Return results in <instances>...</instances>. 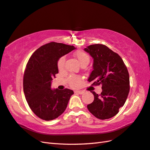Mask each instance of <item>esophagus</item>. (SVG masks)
<instances>
[{
    "mask_svg": "<svg viewBox=\"0 0 150 150\" xmlns=\"http://www.w3.org/2000/svg\"><path fill=\"white\" fill-rule=\"evenodd\" d=\"M75 93L79 94V95H82V94L83 93V91H75Z\"/></svg>",
    "mask_w": 150,
    "mask_h": 150,
    "instance_id": "34e87169",
    "label": "esophagus"
}]
</instances>
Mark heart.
I'll use <instances>...</instances> for the list:
<instances>
[{
	"instance_id": "heart-1",
	"label": "heart",
	"mask_w": 150,
	"mask_h": 150,
	"mask_svg": "<svg viewBox=\"0 0 150 150\" xmlns=\"http://www.w3.org/2000/svg\"><path fill=\"white\" fill-rule=\"evenodd\" d=\"M75 57L77 59V61L81 66L87 64L90 61V57L89 54L87 52L83 51V50H77L75 52L74 54ZM65 61L66 58L65 57H61L59 58L57 61V68L59 70H62L63 69L65 66ZM68 81L69 86L72 88H77L80 85V82H81V78L78 76H76L74 75H71L68 76Z\"/></svg>"
}]
</instances>
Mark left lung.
Returning a JSON list of instances; mask_svg holds the SVG:
<instances>
[{"label":"left lung","mask_w":150,"mask_h":150,"mask_svg":"<svg viewBox=\"0 0 150 150\" xmlns=\"http://www.w3.org/2000/svg\"><path fill=\"white\" fill-rule=\"evenodd\" d=\"M93 58V69L88 81L91 85H102V92L94 95V101L88 105L93 116L100 120L114 116L124 105L130 91V79L123 59L116 52L102 44L85 48Z\"/></svg>","instance_id":"8db88e82"}]
</instances>
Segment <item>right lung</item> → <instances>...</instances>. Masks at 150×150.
I'll use <instances>...</instances> for the list:
<instances>
[{
    "label": "right lung",
    "instance_id": "1",
    "mask_svg": "<svg viewBox=\"0 0 150 150\" xmlns=\"http://www.w3.org/2000/svg\"><path fill=\"white\" fill-rule=\"evenodd\" d=\"M71 45L50 42L40 47L27 62L23 79V92L30 109L40 119L53 120L64 112L74 91L52 90V78L58 74L57 61L75 49Z\"/></svg>",
    "mask_w": 150,
    "mask_h": 150
}]
</instances>
